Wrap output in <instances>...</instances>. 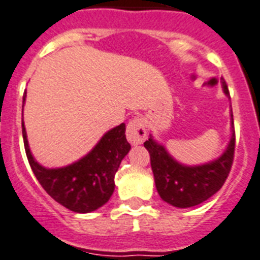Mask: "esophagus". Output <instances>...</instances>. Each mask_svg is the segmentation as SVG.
<instances>
[{"label":"esophagus","instance_id":"1","mask_svg":"<svg viewBox=\"0 0 260 260\" xmlns=\"http://www.w3.org/2000/svg\"><path fill=\"white\" fill-rule=\"evenodd\" d=\"M126 137L128 142H132L133 145H141L147 138V130H146L145 121L139 117H135L127 123L126 127Z\"/></svg>","mask_w":260,"mask_h":260}]
</instances>
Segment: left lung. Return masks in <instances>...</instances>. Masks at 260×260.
Here are the masks:
<instances>
[{
	"label": "left lung",
	"mask_w": 260,
	"mask_h": 260,
	"mask_svg": "<svg viewBox=\"0 0 260 260\" xmlns=\"http://www.w3.org/2000/svg\"><path fill=\"white\" fill-rule=\"evenodd\" d=\"M222 86L223 92L229 96L228 85L222 83ZM145 147L150 154L155 185L161 200L176 208H190L206 201L225 184L234 159L236 132L233 133L229 146L222 156L196 167H187L177 163L166 151V148L157 145L151 137L145 142Z\"/></svg>",
	"instance_id": "obj_1"
}]
</instances>
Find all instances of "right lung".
<instances>
[{
    "label": "right lung",
    "instance_id": "add662e5",
    "mask_svg": "<svg viewBox=\"0 0 260 260\" xmlns=\"http://www.w3.org/2000/svg\"><path fill=\"white\" fill-rule=\"evenodd\" d=\"M24 97L26 93L23 103ZM125 132V123H121L106 133L96 147L83 159L68 167L47 170L31 155L22 123L24 151L35 177L56 203L76 213L93 212L112 197L115 187L114 175L130 150Z\"/></svg>",
    "mask_w": 260,
    "mask_h": 260
}]
</instances>
